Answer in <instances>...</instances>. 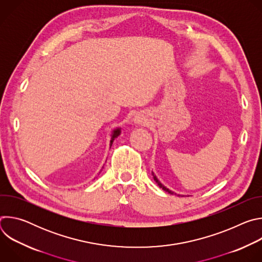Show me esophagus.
<instances>
[{"label":"esophagus","mask_w":262,"mask_h":262,"mask_svg":"<svg viewBox=\"0 0 262 262\" xmlns=\"http://www.w3.org/2000/svg\"><path fill=\"white\" fill-rule=\"evenodd\" d=\"M134 120H135V123L141 124V125L142 124L145 125L147 123V118H146V116L144 114H137Z\"/></svg>","instance_id":"esophagus-1"}]
</instances>
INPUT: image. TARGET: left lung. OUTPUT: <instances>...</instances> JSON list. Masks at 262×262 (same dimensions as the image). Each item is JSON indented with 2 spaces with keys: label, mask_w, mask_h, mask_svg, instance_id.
Instances as JSON below:
<instances>
[{
  "label": "left lung",
  "mask_w": 262,
  "mask_h": 262,
  "mask_svg": "<svg viewBox=\"0 0 262 262\" xmlns=\"http://www.w3.org/2000/svg\"><path fill=\"white\" fill-rule=\"evenodd\" d=\"M151 173H152V176H154V179H155V180H156V182H157V183H158V185H159V186H160V188H161V189H163V190H164V191H166V192H168V193H169V194H171V195H173V194H174V195H177V194H176V193H174V192H172V191H171V190H169V189H168V188H166V186H165V185H164V184H163V183H162V182H161V181H160V180H159V179H158V177H157V176H156V174H155V173H154V172H151ZM177 196H179V197H183V195H177ZM188 197H189V196H188Z\"/></svg>",
  "instance_id": "8db88e82"
}]
</instances>
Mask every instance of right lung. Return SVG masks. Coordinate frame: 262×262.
Masks as SVG:
<instances>
[{"label": "right lung", "instance_id": "right-lung-1", "mask_svg": "<svg viewBox=\"0 0 262 262\" xmlns=\"http://www.w3.org/2000/svg\"><path fill=\"white\" fill-rule=\"evenodd\" d=\"M121 134V128L120 127H117L115 128L113 132H112V135H111V141H110V148L112 146V144H113L114 140Z\"/></svg>", "mask_w": 262, "mask_h": 262}]
</instances>
